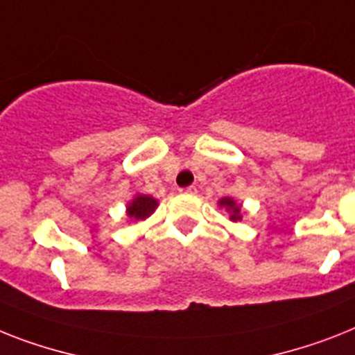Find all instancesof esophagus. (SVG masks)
<instances>
[{
	"label": "esophagus",
	"instance_id": "obj_1",
	"mask_svg": "<svg viewBox=\"0 0 355 355\" xmlns=\"http://www.w3.org/2000/svg\"><path fill=\"white\" fill-rule=\"evenodd\" d=\"M181 192L183 194H196L198 190H196V187H187V189H181Z\"/></svg>",
	"mask_w": 355,
	"mask_h": 355
}]
</instances>
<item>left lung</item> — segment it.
Masks as SVG:
<instances>
[{"label":"left lung","instance_id":"left-lung-1","mask_svg":"<svg viewBox=\"0 0 355 355\" xmlns=\"http://www.w3.org/2000/svg\"><path fill=\"white\" fill-rule=\"evenodd\" d=\"M219 207H223L228 214H230V221H241V205H237L232 198L219 199Z\"/></svg>","mask_w":355,"mask_h":355}]
</instances>
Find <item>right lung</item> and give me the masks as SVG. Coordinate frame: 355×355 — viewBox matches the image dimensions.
Wrapping results in <instances>:
<instances>
[{"label":"right lung","mask_w":355,"mask_h":355,"mask_svg":"<svg viewBox=\"0 0 355 355\" xmlns=\"http://www.w3.org/2000/svg\"><path fill=\"white\" fill-rule=\"evenodd\" d=\"M156 209L157 199L146 194H136V198L127 205V216L130 219H134V221H143V219L148 218Z\"/></svg>","instance_id":"1"}]
</instances>
